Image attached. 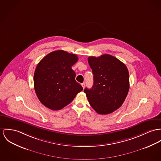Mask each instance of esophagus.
<instances>
[{
	"label": "esophagus",
	"instance_id": "1",
	"mask_svg": "<svg viewBox=\"0 0 161 161\" xmlns=\"http://www.w3.org/2000/svg\"><path fill=\"white\" fill-rule=\"evenodd\" d=\"M81 86L83 87V88L84 89L85 88V84L83 83H81Z\"/></svg>",
	"mask_w": 161,
	"mask_h": 161
}]
</instances>
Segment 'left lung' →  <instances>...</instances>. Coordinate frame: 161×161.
Listing matches in <instances>:
<instances>
[{
	"instance_id": "8db88e82",
	"label": "left lung",
	"mask_w": 161,
	"mask_h": 161,
	"mask_svg": "<svg viewBox=\"0 0 161 161\" xmlns=\"http://www.w3.org/2000/svg\"><path fill=\"white\" fill-rule=\"evenodd\" d=\"M87 61L94 75L92 88L84 90L89 103L100 114L111 113L123 105L128 94V69L124 63L110 54L90 56Z\"/></svg>"
}]
</instances>
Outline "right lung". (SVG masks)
<instances>
[{
	"label": "right lung",
	"instance_id": "obj_1",
	"mask_svg": "<svg viewBox=\"0 0 161 161\" xmlns=\"http://www.w3.org/2000/svg\"><path fill=\"white\" fill-rule=\"evenodd\" d=\"M78 56L63 50L53 51L37 64L34 75L37 97L46 107L59 110L69 105L76 94L83 91L75 80L72 66Z\"/></svg>",
	"mask_w": 161,
	"mask_h": 161
}]
</instances>
